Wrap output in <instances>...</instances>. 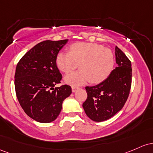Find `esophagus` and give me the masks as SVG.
I'll list each match as a JSON object with an SVG mask.
<instances>
[{
	"label": "esophagus",
	"instance_id": "1",
	"mask_svg": "<svg viewBox=\"0 0 153 153\" xmlns=\"http://www.w3.org/2000/svg\"><path fill=\"white\" fill-rule=\"evenodd\" d=\"M71 90H72V92H76V91L77 90V87H72Z\"/></svg>",
	"mask_w": 153,
	"mask_h": 153
}]
</instances>
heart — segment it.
Wrapping results in <instances>:
<instances>
[{
    "label": "heart",
    "mask_w": 153,
    "mask_h": 153,
    "mask_svg": "<svg viewBox=\"0 0 153 153\" xmlns=\"http://www.w3.org/2000/svg\"><path fill=\"white\" fill-rule=\"evenodd\" d=\"M56 65L67 73L79 64V71L70 72L64 76L66 84L77 87L90 82L99 84L107 79L115 66L112 51L103 46L90 42H78L70 47V52L61 51L56 56Z\"/></svg>",
    "instance_id": "heart-1"
}]
</instances>
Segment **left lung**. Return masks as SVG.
<instances>
[{"instance_id":"1","label":"left lung","mask_w":153,"mask_h":153,"mask_svg":"<svg viewBox=\"0 0 153 153\" xmlns=\"http://www.w3.org/2000/svg\"><path fill=\"white\" fill-rule=\"evenodd\" d=\"M118 66L107 79L92 87H86L87 98L82 106L91 120L105 121L122 109L127 100L131 85V63L126 56L116 46Z\"/></svg>"}]
</instances>
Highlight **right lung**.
Returning a JSON list of instances; mask_svg holds the SVG:
<instances>
[{"mask_svg": "<svg viewBox=\"0 0 153 153\" xmlns=\"http://www.w3.org/2000/svg\"><path fill=\"white\" fill-rule=\"evenodd\" d=\"M68 39L45 40L24 55L17 63L15 90L22 109L28 116L40 123L56 120L65 99L71 94V87H59L62 75L56 66V56Z\"/></svg>", "mask_w": 153, "mask_h": 153, "instance_id": "1", "label": "right lung"}]
</instances>
